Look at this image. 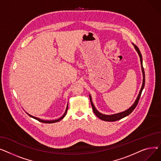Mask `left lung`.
I'll use <instances>...</instances> for the list:
<instances>
[{"mask_svg":"<svg viewBox=\"0 0 161 161\" xmlns=\"http://www.w3.org/2000/svg\"><path fill=\"white\" fill-rule=\"evenodd\" d=\"M135 48L136 49V51H137L139 56H140V62H141V67H142V73H143V83H142V88L140 90V92H139V94L138 96L135 101V102L134 103V104L133 105H132L129 109H127V110L124 111V112H120V113H118V114H112V115H105V114H101V113H100L96 108V107H94L93 104L92 103V98H91V96H90V102H91V105H92V109L93 110V112L94 114H95L99 119L103 120V121H117V120H119V119H121V118H124V117L129 115L130 113L133 112L134 110V109L136 108V107L137 106L138 103V101L140 100V97L141 96V94H142V92L144 88V86H145V72H144V68H143V65H142V54H141V53L138 49V47L133 44Z\"/></svg>","mask_w":161,"mask_h":161,"instance_id":"1","label":"left lung"}]
</instances>
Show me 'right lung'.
Masks as SVG:
<instances>
[{"instance_id":"add662e5","label":"right lung","mask_w":161,"mask_h":161,"mask_svg":"<svg viewBox=\"0 0 161 161\" xmlns=\"http://www.w3.org/2000/svg\"><path fill=\"white\" fill-rule=\"evenodd\" d=\"M68 105L67 106V108H66V110H65V112H64V115H63L62 117H60V118H58V119H55V120H50V121H49V120H43V119H40V118H36V117L32 116L30 115L29 114H28V113H27V114H28V116H29L32 117V118H34V119H37V121H40V122H42V123H45V124H53V123L58 122V121H60L61 119H62L64 118V116L66 115V113H67V111H68Z\"/></svg>"}]
</instances>
